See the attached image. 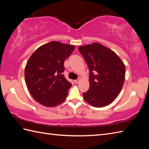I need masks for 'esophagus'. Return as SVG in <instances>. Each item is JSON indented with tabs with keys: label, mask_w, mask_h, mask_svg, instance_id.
Here are the masks:
<instances>
[{
	"label": "esophagus",
	"mask_w": 149,
	"mask_h": 149,
	"mask_svg": "<svg viewBox=\"0 0 149 149\" xmlns=\"http://www.w3.org/2000/svg\"><path fill=\"white\" fill-rule=\"evenodd\" d=\"M79 79H76V80H75L74 81V83H75V84H77V83H79Z\"/></svg>",
	"instance_id": "obj_1"
}]
</instances>
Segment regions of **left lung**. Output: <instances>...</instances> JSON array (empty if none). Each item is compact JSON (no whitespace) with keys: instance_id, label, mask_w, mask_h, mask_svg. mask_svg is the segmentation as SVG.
Wrapping results in <instances>:
<instances>
[{"instance_id":"1","label":"left lung","mask_w":149,"mask_h":149,"mask_svg":"<svg viewBox=\"0 0 149 149\" xmlns=\"http://www.w3.org/2000/svg\"><path fill=\"white\" fill-rule=\"evenodd\" d=\"M78 49L90 72V88L83 93L84 100L96 107L109 105L122 88L124 64L115 52L100 43L81 46Z\"/></svg>"}]
</instances>
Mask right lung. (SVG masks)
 Segmentation results:
<instances>
[{"mask_svg":"<svg viewBox=\"0 0 149 149\" xmlns=\"http://www.w3.org/2000/svg\"><path fill=\"white\" fill-rule=\"evenodd\" d=\"M75 47L53 41L40 47L25 68V80L30 93L38 102L54 107L63 102L72 84L66 79L65 60Z\"/></svg>","mask_w":149,"mask_h":149,"instance_id":"add662e5","label":"right lung"}]
</instances>
